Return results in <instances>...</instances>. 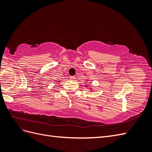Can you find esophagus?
I'll return each mask as SVG.
<instances>
[{"mask_svg":"<svg viewBox=\"0 0 152 152\" xmlns=\"http://www.w3.org/2000/svg\"><path fill=\"white\" fill-rule=\"evenodd\" d=\"M70 79L72 80H75V76H70Z\"/></svg>","mask_w":152,"mask_h":152,"instance_id":"1","label":"esophagus"}]
</instances>
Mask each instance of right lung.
I'll use <instances>...</instances> for the list:
<instances>
[{
	"instance_id": "add662e5",
	"label": "right lung",
	"mask_w": 152,
	"mask_h": 152,
	"mask_svg": "<svg viewBox=\"0 0 152 152\" xmlns=\"http://www.w3.org/2000/svg\"><path fill=\"white\" fill-rule=\"evenodd\" d=\"M58 82H59V81H58Z\"/></svg>"
}]
</instances>
